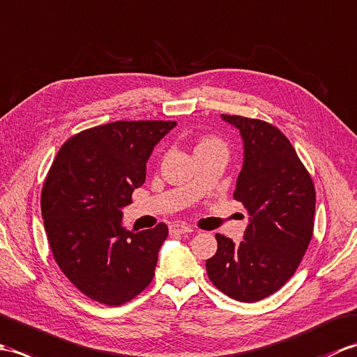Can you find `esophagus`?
Returning <instances> with one entry per match:
<instances>
[{
	"instance_id": "34e87169",
	"label": "esophagus",
	"mask_w": 357,
	"mask_h": 357,
	"mask_svg": "<svg viewBox=\"0 0 357 357\" xmlns=\"http://www.w3.org/2000/svg\"><path fill=\"white\" fill-rule=\"evenodd\" d=\"M195 229L192 225H187L183 222H178V224H173L170 225V233L174 234H184V233H192Z\"/></svg>"
}]
</instances>
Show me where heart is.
Returning a JSON list of instances; mask_svg holds the SVG:
<instances>
[{"label": "heart", "mask_w": 357, "mask_h": 357, "mask_svg": "<svg viewBox=\"0 0 357 357\" xmlns=\"http://www.w3.org/2000/svg\"><path fill=\"white\" fill-rule=\"evenodd\" d=\"M204 146H222V144L219 142L218 139H215V138H206V139H202L199 142L198 147H204Z\"/></svg>", "instance_id": "heart-1"}]
</instances>
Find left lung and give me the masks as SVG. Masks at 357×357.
<instances>
[{"label":"left lung","mask_w":357,"mask_h":357,"mask_svg":"<svg viewBox=\"0 0 357 357\" xmlns=\"http://www.w3.org/2000/svg\"><path fill=\"white\" fill-rule=\"evenodd\" d=\"M221 116L244 141V164L233 196L244 204L250 222L239 245L216 234L218 250L207 259V275L229 298L256 302L278 291L307 252L314 227V184L278 127L261 119Z\"/></svg>","instance_id":"8db88e82"}]
</instances>
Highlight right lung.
<instances>
[{
    "mask_svg": "<svg viewBox=\"0 0 357 357\" xmlns=\"http://www.w3.org/2000/svg\"><path fill=\"white\" fill-rule=\"evenodd\" d=\"M174 121H116L87 128L59 149L45 176L41 213L49 245L66 278L100 304L123 305L149 287L169 236L128 231L123 207L146 181V162Z\"/></svg>",
    "mask_w": 357,
    "mask_h": 357,
    "instance_id": "add662e5",
    "label": "right lung"
}]
</instances>
